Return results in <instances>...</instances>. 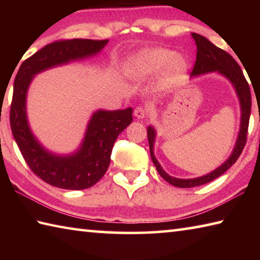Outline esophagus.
Returning a JSON list of instances; mask_svg holds the SVG:
<instances>
[{"label":"esophagus","instance_id":"obj_1","mask_svg":"<svg viewBox=\"0 0 260 260\" xmlns=\"http://www.w3.org/2000/svg\"><path fill=\"white\" fill-rule=\"evenodd\" d=\"M148 114V110L144 108V107H136L134 110V116L136 118H139V119H143V118H146Z\"/></svg>","mask_w":260,"mask_h":260}]
</instances>
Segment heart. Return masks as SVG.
I'll use <instances>...</instances> for the list:
<instances>
[{"label": "heart", "mask_w": 260, "mask_h": 260, "mask_svg": "<svg viewBox=\"0 0 260 260\" xmlns=\"http://www.w3.org/2000/svg\"><path fill=\"white\" fill-rule=\"evenodd\" d=\"M165 68V81L170 85L177 83L188 69L187 60L181 55L165 48H146L135 54L127 68L131 78L144 79L156 74Z\"/></svg>", "instance_id": "obj_1"}]
</instances>
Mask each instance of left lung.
<instances>
[{
	"instance_id": "obj_1",
	"label": "left lung",
	"mask_w": 260,
	"mask_h": 260,
	"mask_svg": "<svg viewBox=\"0 0 260 260\" xmlns=\"http://www.w3.org/2000/svg\"><path fill=\"white\" fill-rule=\"evenodd\" d=\"M191 37L195 40L197 47L196 61L191 71V76L197 77L205 73L218 72L232 82L233 87L235 88L236 95L239 98L241 105V127L232 155L228 157V159L222 165H220L218 169L203 175V177L193 179H178L167 174L156 159L155 153H153V143H155L156 139V131L152 126H149L147 133L152 162L155 164L158 173L160 174V177L165 181L179 188H191L208 183L225 173L234 164L237 160V158L240 157L242 151H243V148L245 146L250 113H251V94H250V87L248 81L245 80L244 74L242 72L240 65L237 64V61L228 52L220 49L217 46H214L212 42H210L208 39L202 37V35L197 33H191Z\"/></svg>"
}]
</instances>
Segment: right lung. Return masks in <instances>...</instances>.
<instances>
[{
	"label": "right lung",
	"mask_w": 260,
	"mask_h": 260,
	"mask_svg": "<svg viewBox=\"0 0 260 260\" xmlns=\"http://www.w3.org/2000/svg\"><path fill=\"white\" fill-rule=\"evenodd\" d=\"M108 42L89 39L55 41L25 59L17 72L10 109L12 135L29 169L50 186L70 190L94 186L107 172L118 135L133 120V109L98 110L88 122L80 148L71 155L59 156L43 148L29 128L26 114L28 87L35 74L95 56Z\"/></svg>",
	"instance_id": "add662e5"
}]
</instances>
